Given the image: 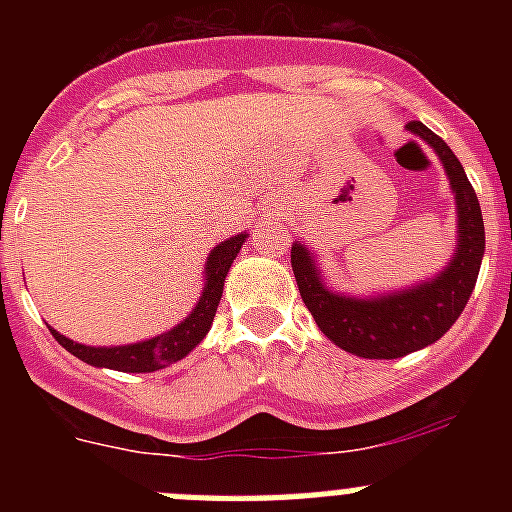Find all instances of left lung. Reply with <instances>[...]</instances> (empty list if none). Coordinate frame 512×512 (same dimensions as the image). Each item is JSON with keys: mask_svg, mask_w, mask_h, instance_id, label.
Listing matches in <instances>:
<instances>
[{"mask_svg": "<svg viewBox=\"0 0 512 512\" xmlns=\"http://www.w3.org/2000/svg\"><path fill=\"white\" fill-rule=\"evenodd\" d=\"M408 130L438 153L456 200V253L441 274L390 295L348 297L325 287L315 256L300 241L292 243L302 302L330 341L361 359H400L436 343L467 307L485 256L482 210L464 166L420 120L408 122Z\"/></svg>", "mask_w": 512, "mask_h": 512, "instance_id": "obj_1", "label": "left lung"}]
</instances>
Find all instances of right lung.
I'll return each mask as SVG.
<instances>
[{
    "instance_id": "right-lung-1",
    "label": "right lung",
    "mask_w": 512,
    "mask_h": 512,
    "mask_svg": "<svg viewBox=\"0 0 512 512\" xmlns=\"http://www.w3.org/2000/svg\"><path fill=\"white\" fill-rule=\"evenodd\" d=\"M248 235L238 233L220 246H215L207 256L205 264V287H202L200 302L194 305L187 318L171 330L161 333L156 338L140 343H128V346H84L71 338L61 336L58 330L51 328L53 338L61 343L69 354L76 359L87 361V364L99 366V369H115V372H130V374H146L164 369V366L174 364V361L184 359L210 330L212 318H215L220 297H223L225 277H228L230 264L238 256L241 246L246 243Z\"/></svg>"
}]
</instances>
